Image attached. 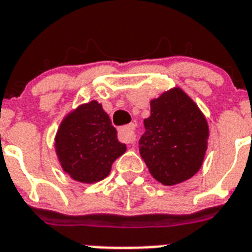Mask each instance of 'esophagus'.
Wrapping results in <instances>:
<instances>
[{
	"label": "esophagus",
	"instance_id": "esophagus-1",
	"mask_svg": "<svg viewBox=\"0 0 252 252\" xmlns=\"http://www.w3.org/2000/svg\"><path fill=\"white\" fill-rule=\"evenodd\" d=\"M118 136H120L121 142H124V143H127V144L134 143L136 139L135 127H134V125H127V126L121 127L120 131H118Z\"/></svg>",
	"mask_w": 252,
	"mask_h": 252
}]
</instances>
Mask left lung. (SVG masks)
Here are the masks:
<instances>
[{
    "label": "left lung",
    "mask_w": 252,
    "mask_h": 252,
    "mask_svg": "<svg viewBox=\"0 0 252 252\" xmlns=\"http://www.w3.org/2000/svg\"><path fill=\"white\" fill-rule=\"evenodd\" d=\"M151 116L139 153L148 171L163 185H176L194 176L208 148L209 126L196 102L180 88L151 99Z\"/></svg>",
    "instance_id": "left-lung-1"
}]
</instances>
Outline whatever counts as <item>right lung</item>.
<instances>
[{
	"instance_id": "add662e5",
	"label": "right lung",
	"mask_w": 252,
	"mask_h": 252,
	"mask_svg": "<svg viewBox=\"0 0 252 252\" xmlns=\"http://www.w3.org/2000/svg\"><path fill=\"white\" fill-rule=\"evenodd\" d=\"M55 150L64 172L79 183L93 184L110 173L126 144L118 140L102 105L93 99L64 117L56 132Z\"/></svg>"
}]
</instances>
